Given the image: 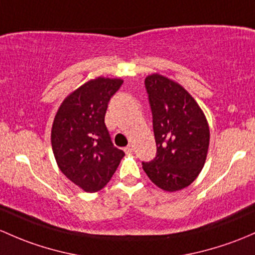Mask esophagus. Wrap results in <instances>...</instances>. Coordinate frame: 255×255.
Masks as SVG:
<instances>
[{"instance_id": "34e87169", "label": "esophagus", "mask_w": 255, "mask_h": 255, "mask_svg": "<svg viewBox=\"0 0 255 255\" xmlns=\"http://www.w3.org/2000/svg\"><path fill=\"white\" fill-rule=\"evenodd\" d=\"M123 150H125V152H127V154H130V152L133 151V146L132 145H127Z\"/></svg>"}]
</instances>
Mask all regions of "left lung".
<instances>
[{"mask_svg":"<svg viewBox=\"0 0 255 255\" xmlns=\"http://www.w3.org/2000/svg\"><path fill=\"white\" fill-rule=\"evenodd\" d=\"M156 156L141 162L154 184L166 192L186 188L202 171L210 132L202 109L183 87L161 74L145 78Z\"/></svg>","mask_w":255,"mask_h":255,"instance_id":"left-lung-1","label":"left lung"}]
</instances>
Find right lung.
I'll list each match as a JSON object with an SVG mask.
<instances>
[{
    "mask_svg": "<svg viewBox=\"0 0 255 255\" xmlns=\"http://www.w3.org/2000/svg\"><path fill=\"white\" fill-rule=\"evenodd\" d=\"M122 83L104 77L89 80L64 99L53 120L51 144L58 167L85 192L103 189L125 156L105 125L107 105Z\"/></svg>",
    "mask_w": 255,
    "mask_h": 255,
    "instance_id": "right-lung-1",
    "label": "right lung"
}]
</instances>
